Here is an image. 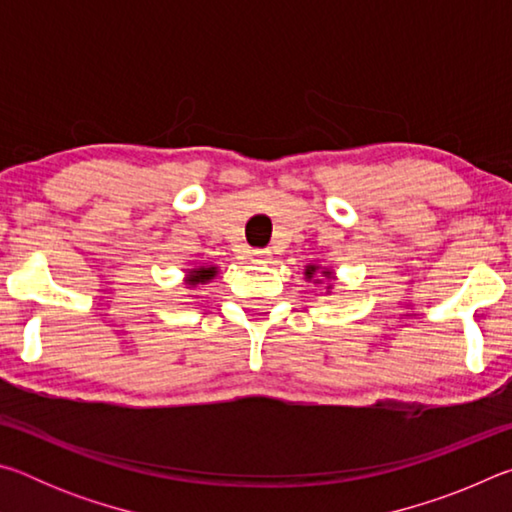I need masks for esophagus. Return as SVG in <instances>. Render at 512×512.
I'll return each instance as SVG.
<instances>
[{
  "label": "esophagus",
  "instance_id": "obj_1",
  "mask_svg": "<svg viewBox=\"0 0 512 512\" xmlns=\"http://www.w3.org/2000/svg\"><path fill=\"white\" fill-rule=\"evenodd\" d=\"M268 259H271V250H266V248H257V250H253V262H257V264H266Z\"/></svg>",
  "mask_w": 512,
  "mask_h": 512
}]
</instances>
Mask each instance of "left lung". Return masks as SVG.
Wrapping results in <instances>:
<instances>
[{
  "instance_id": "left-lung-1",
  "label": "left lung",
  "mask_w": 512,
  "mask_h": 512,
  "mask_svg": "<svg viewBox=\"0 0 512 512\" xmlns=\"http://www.w3.org/2000/svg\"><path fill=\"white\" fill-rule=\"evenodd\" d=\"M305 280H307V282H314V284L327 282V284H325V291L332 293V289H334L332 282L336 280V275H334L332 268H327V266L307 264V266H305Z\"/></svg>"
}]
</instances>
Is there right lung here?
Masks as SVG:
<instances>
[{
	"instance_id": "right-lung-1",
	"label": "right lung",
	"mask_w": 512,
	"mask_h": 512,
	"mask_svg": "<svg viewBox=\"0 0 512 512\" xmlns=\"http://www.w3.org/2000/svg\"><path fill=\"white\" fill-rule=\"evenodd\" d=\"M216 275H219V266L216 264H198L194 268H185L183 282L189 289H194L198 284H210Z\"/></svg>"
}]
</instances>
